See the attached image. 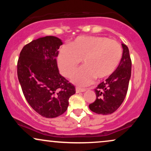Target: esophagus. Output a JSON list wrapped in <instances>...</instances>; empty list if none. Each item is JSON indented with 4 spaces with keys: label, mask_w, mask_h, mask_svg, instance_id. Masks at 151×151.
I'll use <instances>...</instances> for the list:
<instances>
[{
    "label": "esophagus",
    "mask_w": 151,
    "mask_h": 151,
    "mask_svg": "<svg viewBox=\"0 0 151 151\" xmlns=\"http://www.w3.org/2000/svg\"><path fill=\"white\" fill-rule=\"evenodd\" d=\"M86 91L85 89H81V88H79V87L76 88V92L77 93L84 92V91Z\"/></svg>",
    "instance_id": "1"
}]
</instances>
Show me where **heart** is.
Returning a JSON list of instances; mask_svg holds the SVG:
<instances>
[{
	"label": "heart",
	"mask_w": 151,
	"mask_h": 151,
	"mask_svg": "<svg viewBox=\"0 0 151 151\" xmlns=\"http://www.w3.org/2000/svg\"><path fill=\"white\" fill-rule=\"evenodd\" d=\"M123 55L121 45L101 36H79L58 55V62L62 74L70 77L81 60L84 66L74 74L72 80L79 86H87L95 78L105 79L116 70Z\"/></svg>",
	"instance_id": "b5f03b06"
}]
</instances>
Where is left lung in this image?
Segmentation results:
<instances>
[{
	"mask_svg": "<svg viewBox=\"0 0 151 151\" xmlns=\"http://www.w3.org/2000/svg\"><path fill=\"white\" fill-rule=\"evenodd\" d=\"M122 45L121 62L111 75L94 89L96 100L89 105V109L98 114H111L121 105L127 93L131 75V60L128 47Z\"/></svg>",
	"mask_w": 151,
	"mask_h": 151,
	"instance_id": "8db88e82",
	"label": "left lung"
}]
</instances>
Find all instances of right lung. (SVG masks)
Masks as SVG:
<instances>
[{
	"mask_svg": "<svg viewBox=\"0 0 151 151\" xmlns=\"http://www.w3.org/2000/svg\"><path fill=\"white\" fill-rule=\"evenodd\" d=\"M62 45L55 36L40 37L22 48L17 72L24 96L30 106L45 118H55L67 111L75 87L60 75L57 64Z\"/></svg>",
	"mask_w": 151,
	"mask_h": 151,
	"instance_id": "obj_1",
	"label": "right lung"
}]
</instances>
